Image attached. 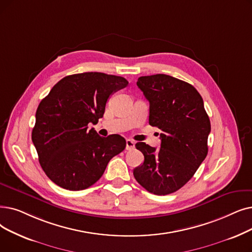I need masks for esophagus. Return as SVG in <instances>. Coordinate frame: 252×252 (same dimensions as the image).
<instances>
[{"instance_id": "obj_1", "label": "esophagus", "mask_w": 252, "mask_h": 252, "mask_svg": "<svg viewBox=\"0 0 252 252\" xmlns=\"http://www.w3.org/2000/svg\"><path fill=\"white\" fill-rule=\"evenodd\" d=\"M134 147H135V142L133 140L127 139L126 143V150H132V149H134Z\"/></svg>"}]
</instances>
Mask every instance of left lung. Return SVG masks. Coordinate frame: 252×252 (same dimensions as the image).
Listing matches in <instances>:
<instances>
[{
	"instance_id": "1",
	"label": "left lung",
	"mask_w": 252,
	"mask_h": 252,
	"mask_svg": "<svg viewBox=\"0 0 252 252\" xmlns=\"http://www.w3.org/2000/svg\"><path fill=\"white\" fill-rule=\"evenodd\" d=\"M137 85L149 101V125L162 133L158 149L136 144L144 162L134 177L151 193L169 194L187 184L207 157L210 120L201 94L188 82L157 74L139 77Z\"/></svg>"
}]
</instances>
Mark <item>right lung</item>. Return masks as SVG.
Here are the masks:
<instances>
[{"label":"right lung","instance_id":"add662e5","mask_svg":"<svg viewBox=\"0 0 252 252\" xmlns=\"http://www.w3.org/2000/svg\"><path fill=\"white\" fill-rule=\"evenodd\" d=\"M127 84L124 77L99 72L69 75L40 102L32 140L52 182L64 189H85L125 150V138L101 137L90 126L103 117L109 96Z\"/></svg>","mask_w":252,"mask_h":252}]
</instances>
